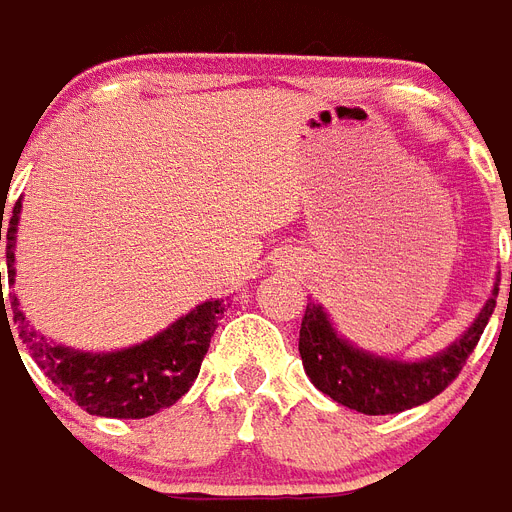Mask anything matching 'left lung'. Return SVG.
Listing matches in <instances>:
<instances>
[{"mask_svg":"<svg viewBox=\"0 0 512 512\" xmlns=\"http://www.w3.org/2000/svg\"><path fill=\"white\" fill-rule=\"evenodd\" d=\"M496 295H499V284H494V295L488 297V303L482 306L477 320L471 322L469 331L449 344L447 350L422 361H394L358 350L355 344L336 333L333 322L328 320V311L311 300L300 325L303 369L322 394L366 416H386V413L416 408L433 400L458 378V372L466 366V358L474 353L485 325L494 314Z\"/></svg>","mask_w":512,"mask_h":512,"instance_id":"left-lung-1","label":"left lung"}]
</instances>
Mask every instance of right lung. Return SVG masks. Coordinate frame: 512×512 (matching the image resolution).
Here are the masks:
<instances>
[{"instance_id": "add662e5", "label": "right lung", "mask_w": 512, "mask_h": 512, "mask_svg": "<svg viewBox=\"0 0 512 512\" xmlns=\"http://www.w3.org/2000/svg\"><path fill=\"white\" fill-rule=\"evenodd\" d=\"M2 215H5V204H2ZM18 215H21V198L13 206L10 228H7V281L10 284L16 281ZM10 308H13V322L18 325V336L27 344L35 364L41 366L46 378L52 380L57 389L65 391L79 408H85L93 416H107V419H146L162 408H170L190 391L201 372V361L209 350V342L215 336L217 320L228 303L223 297L206 300L157 336L115 350V353H79L63 344L49 342L27 322L24 311L18 308L16 295H10ZM5 331H10V322H7L5 297H2V336Z\"/></svg>"}]
</instances>
